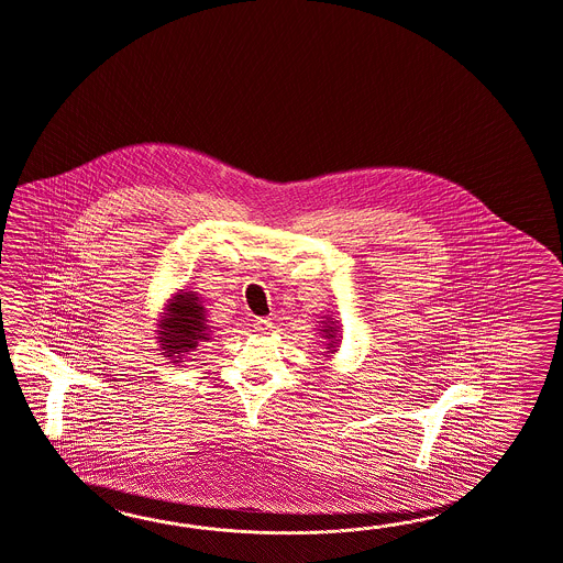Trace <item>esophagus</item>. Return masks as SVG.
<instances>
[{"label": "esophagus", "mask_w": 563, "mask_h": 563, "mask_svg": "<svg viewBox=\"0 0 563 563\" xmlns=\"http://www.w3.org/2000/svg\"><path fill=\"white\" fill-rule=\"evenodd\" d=\"M271 328H273L271 317H256V319H254V330L268 331Z\"/></svg>", "instance_id": "esophagus-1"}]
</instances>
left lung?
<instances>
[{"instance_id":"1","label":"left lung","mask_w":563,"mask_h":563,"mask_svg":"<svg viewBox=\"0 0 563 563\" xmlns=\"http://www.w3.org/2000/svg\"><path fill=\"white\" fill-rule=\"evenodd\" d=\"M325 328H328V330H323L325 331V335H323V338H328V340H330V343H328V347H335V343L340 342V340H338V338H335V328H331V323L330 325H325Z\"/></svg>"}]
</instances>
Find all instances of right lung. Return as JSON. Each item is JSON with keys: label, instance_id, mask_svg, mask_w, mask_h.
<instances>
[{"label": "right lung", "instance_id": "add662e5", "mask_svg": "<svg viewBox=\"0 0 563 563\" xmlns=\"http://www.w3.org/2000/svg\"><path fill=\"white\" fill-rule=\"evenodd\" d=\"M165 319L161 321V347L165 356L173 362H180L187 352L197 347V343L207 342L206 309L195 292L177 295L168 305Z\"/></svg>", "mask_w": 563, "mask_h": 563}]
</instances>
